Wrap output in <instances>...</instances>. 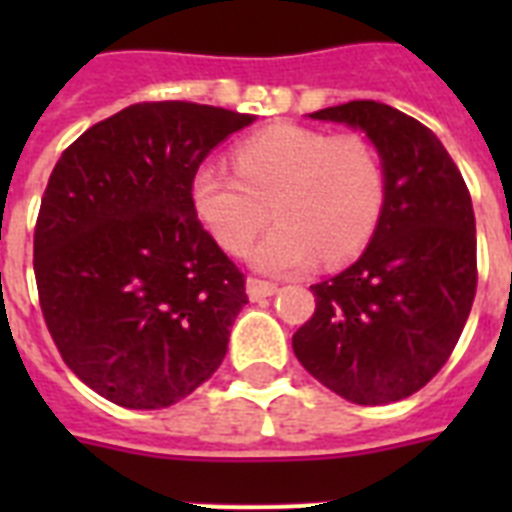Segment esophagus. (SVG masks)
<instances>
[{"instance_id":"esophagus-1","label":"esophagus","mask_w":512,"mask_h":512,"mask_svg":"<svg viewBox=\"0 0 512 512\" xmlns=\"http://www.w3.org/2000/svg\"><path fill=\"white\" fill-rule=\"evenodd\" d=\"M279 292L276 284L271 281H263V279H247V295L249 300H265V297H271Z\"/></svg>"}]
</instances>
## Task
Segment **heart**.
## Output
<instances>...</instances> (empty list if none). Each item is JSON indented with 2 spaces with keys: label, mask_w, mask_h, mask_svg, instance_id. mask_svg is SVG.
I'll return each instance as SVG.
<instances>
[{
  "label": "heart",
  "mask_w": 512,
  "mask_h": 512,
  "mask_svg": "<svg viewBox=\"0 0 512 512\" xmlns=\"http://www.w3.org/2000/svg\"><path fill=\"white\" fill-rule=\"evenodd\" d=\"M236 175L204 164L191 183L196 215L228 255L249 249L265 273H289L356 257L380 225L388 180L377 148L361 135L271 124L233 146ZM272 212L268 213L267 209Z\"/></svg>",
  "instance_id": "1"
}]
</instances>
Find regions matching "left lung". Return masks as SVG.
Masks as SVG:
<instances>
[{"instance_id": "left-lung-1", "label": "left lung", "mask_w": 512, "mask_h": 512, "mask_svg": "<svg viewBox=\"0 0 512 512\" xmlns=\"http://www.w3.org/2000/svg\"><path fill=\"white\" fill-rule=\"evenodd\" d=\"M311 119L366 132L388 199L369 247L335 279L313 284L316 311L292 337L308 372L361 406L425 388L449 361L476 297V215L457 164L412 116L374 100Z\"/></svg>"}]
</instances>
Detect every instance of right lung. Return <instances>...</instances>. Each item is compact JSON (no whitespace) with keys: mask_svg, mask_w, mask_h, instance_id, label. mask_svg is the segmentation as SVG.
Instances as JSON below:
<instances>
[{"mask_svg":"<svg viewBox=\"0 0 512 512\" xmlns=\"http://www.w3.org/2000/svg\"><path fill=\"white\" fill-rule=\"evenodd\" d=\"M252 114L135 103L60 154L34 228L44 324L68 369L127 409L209 380L247 305L244 273L204 231L193 175Z\"/></svg>","mask_w":512,"mask_h":512,"instance_id":"obj_1","label":"right lung"}]
</instances>
